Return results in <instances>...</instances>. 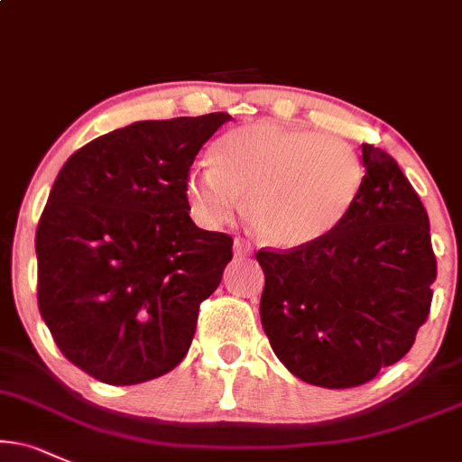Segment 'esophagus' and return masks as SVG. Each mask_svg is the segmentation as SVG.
I'll use <instances>...</instances> for the list:
<instances>
[{"label":"esophagus","mask_w":462,"mask_h":462,"mask_svg":"<svg viewBox=\"0 0 462 462\" xmlns=\"http://www.w3.org/2000/svg\"><path fill=\"white\" fill-rule=\"evenodd\" d=\"M233 250H236V257H250V254H253V244L244 240V237H236V242H233Z\"/></svg>","instance_id":"esophagus-1"}]
</instances>
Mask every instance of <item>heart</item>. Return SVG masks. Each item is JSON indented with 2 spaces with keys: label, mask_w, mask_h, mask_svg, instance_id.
Returning <instances> with one entry per match:
<instances>
[{
  "label": "heart",
  "mask_w": 462,
  "mask_h": 462,
  "mask_svg": "<svg viewBox=\"0 0 462 462\" xmlns=\"http://www.w3.org/2000/svg\"><path fill=\"white\" fill-rule=\"evenodd\" d=\"M366 167L345 141L272 122L222 134L212 164L188 171L190 212L220 226L246 201V220L276 248H306L328 240L360 201Z\"/></svg>",
  "instance_id": "b5f03b06"
}]
</instances>
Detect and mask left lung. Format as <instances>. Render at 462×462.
Wrapping results in <instances>:
<instances>
[{
  "label": "left lung",
  "instance_id": "left-lung-1",
  "mask_svg": "<svg viewBox=\"0 0 462 462\" xmlns=\"http://www.w3.org/2000/svg\"><path fill=\"white\" fill-rule=\"evenodd\" d=\"M366 181L343 226L315 246L261 248V323L295 377L329 390L374 379L429 319L437 259L429 214L394 158L362 145Z\"/></svg>",
  "mask_w": 462,
  "mask_h": 462
}]
</instances>
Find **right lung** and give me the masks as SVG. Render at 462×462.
Segmentation results:
<instances>
[{
    "label": "right lung",
    "mask_w": 462,
    "mask_h": 462,
    "mask_svg": "<svg viewBox=\"0 0 462 462\" xmlns=\"http://www.w3.org/2000/svg\"><path fill=\"white\" fill-rule=\"evenodd\" d=\"M229 113L134 122L57 173L36 231L38 309L66 360L109 385L184 360L233 237L192 222L186 178Z\"/></svg>",
    "instance_id": "right-lung-1"
}]
</instances>
